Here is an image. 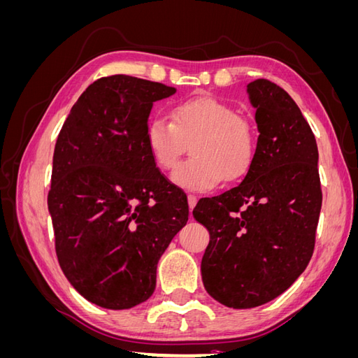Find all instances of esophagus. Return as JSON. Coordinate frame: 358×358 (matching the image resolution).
<instances>
[{"label": "esophagus", "mask_w": 358, "mask_h": 358, "mask_svg": "<svg viewBox=\"0 0 358 358\" xmlns=\"http://www.w3.org/2000/svg\"><path fill=\"white\" fill-rule=\"evenodd\" d=\"M188 204H189V210H192L194 208H196V204H197V197L192 196V194H189V196H188Z\"/></svg>", "instance_id": "34e87169"}]
</instances>
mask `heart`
I'll return each mask as SVG.
<instances>
[{
	"mask_svg": "<svg viewBox=\"0 0 358 358\" xmlns=\"http://www.w3.org/2000/svg\"><path fill=\"white\" fill-rule=\"evenodd\" d=\"M146 145L155 166L171 170L187 145L192 159L171 173L175 185L204 192L224 180L234 182L251 169L255 157V131L231 106L212 96H196L178 104L171 121L158 116L149 122Z\"/></svg>",
	"mask_w": 358,
	"mask_h": 358,
	"instance_id": "heart-1",
	"label": "heart"
}]
</instances>
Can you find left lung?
<instances>
[{
    "label": "left lung",
    "mask_w": 358,
    "mask_h": 358,
    "mask_svg": "<svg viewBox=\"0 0 358 358\" xmlns=\"http://www.w3.org/2000/svg\"><path fill=\"white\" fill-rule=\"evenodd\" d=\"M246 92L259 133L252 166L241 185L192 210L210 236L203 285L233 309L264 305L305 272L322 203L315 136L299 106L266 79Z\"/></svg>",
    "instance_id": "1"
}]
</instances>
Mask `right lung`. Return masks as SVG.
Here are the masks:
<instances>
[{"label": "right lung", "instance_id": "1", "mask_svg": "<svg viewBox=\"0 0 358 358\" xmlns=\"http://www.w3.org/2000/svg\"><path fill=\"white\" fill-rule=\"evenodd\" d=\"M175 92L125 74L99 79L58 136L48 196L58 262L100 308L129 309L152 296L159 258L187 225V196L146 145L154 103Z\"/></svg>", "mask_w": 358, "mask_h": 358}]
</instances>
